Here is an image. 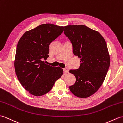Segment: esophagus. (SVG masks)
I'll list each match as a JSON object with an SVG mask.
<instances>
[{
  "mask_svg": "<svg viewBox=\"0 0 123 123\" xmlns=\"http://www.w3.org/2000/svg\"><path fill=\"white\" fill-rule=\"evenodd\" d=\"M63 71L65 73V74H66V73H68L69 72V69L67 68H64L63 69Z\"/></svg>",
  "mask_w": 123,
  "mask_h": 123,
  "instance_id": "1",
  "label": "esophagus"
}]
</instances>
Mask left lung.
<instances>
[{"mask_svg":"<svg viewBox=\"0 0 123 123\" xmlns=\"http://www.w3.org/2000/svg\"><path fill=\"white\" fill-rule=\"evenodd\" d=\"M64 33L81 62L78 69L70 70L76 81L69 89L78 97H88L100 87L108 72L110 57L106 42L97 31L82 25L64 26Z\"/></svg>","mask_w":123,"mask_h":123,"instance_id":"obj_1","label":"left lung"}]
</instances>
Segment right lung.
<instances>
[{
	"mask_svg": "<svg viewBox=\"0 0 123 123\" xmlns=\"http://www.w3.org/2000/svg\"><path fill=\"white\" fill-rule=\"evenodd\" d=\"M64 27L43 24L26 32L20 38L16 52L14 67L18 80L31 94L45 95L63 74L59 67L46 64L49 46L63 33Z\"/></svg>",
	"mask_w": 123,
	"mask_h": 123,
	"instance_id": "obj_1",
	"label": "right lung"
}]
</instances>
